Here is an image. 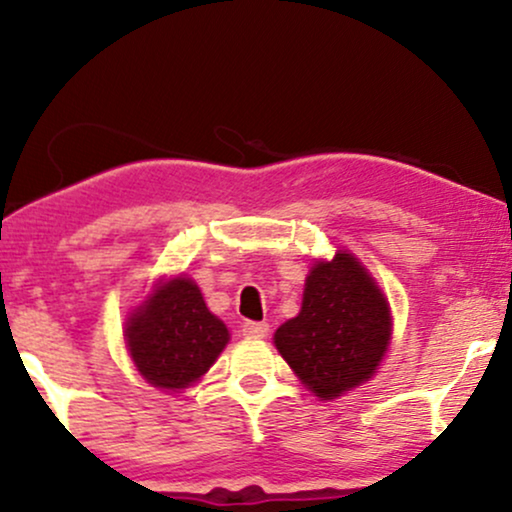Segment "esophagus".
<instances>
[{
    "instance_id": "34e87169",
    "label": "esophagus",
    "mask_w": 512,
    "mask_h": 512,
    "mask_svg": "<svg viewBox=\"0 0 512 512\" xmlns=\"http://www.w3.org/2000/svg\"><path fill=\"white\" fill-rule=\"evenodd\" d=\"M267 332H269L267 322H245L243 325V337L248 339H262L267 337Z\"/></svg>"
}]
</instances>
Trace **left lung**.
I'll list each match as a JSON object with an SVG mask.
<instances>
[{"label": "left lung", "mask_w": 512, "mask_h": 512, "mask_svg": "<svg viewBox=\"0 0 512 512\" xmlns=\"http://www.w3.org/2000/svg\"><path fill=\"white\" fill-rule=\"evenodd\" d=\"M390 337L380 286L351 252L337 250L310 269L301 313L276 330L274 344L315 397L334 399L378 370Z\"/></svg>", "instance_id": "left-lung-1"}]
</instances>
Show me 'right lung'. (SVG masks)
<instances>
[{
  "label": "right lung",
  "instance_id": "obj_1",
  "mask_svg": "<svg viewBox=\"0 0 512 512\" xmlns=\"http://www.w3.org/2000/svg\"><path fill=\"white\" fill-rule=\"evenodd\" d=\"M125 339L146 383L175 392L197 383L231 337L219 317L209 313L195 281L175 276L161 281L127 317Z\"/></svg>",
  "mask_w": 512,
  "mask_h": 512
}]
</instances>
